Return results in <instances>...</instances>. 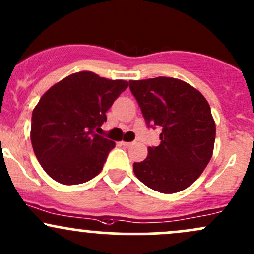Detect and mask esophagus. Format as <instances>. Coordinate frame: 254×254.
I'll list each match as a JSON object with an SVG mask.
<instances>
[{
  "label": "esophagus",
  "mask_w": 254,
  "mask_h": 254,
  "mask_svg": "<svg viewBox=\"0 0 254 254\" xmlns=\"http://www.w3.org/2000/svg\"><path fill=\"white\" fill-rule=\"evenodd\" d=\"M121 145L126 146V148H130L133 145V143H130V141H121Z\"/></svg>",
  "instance_id": "esophagus-1"
}]
</instances>
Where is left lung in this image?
Segmentation results:
<instances>
[{"mask_svg": "<svg viewBox=\"0 0 254 254\" xmlns=\"http://www.w3.org/2000/svg\"><path fill=\"white\" fill-rule=\"evenodd\" d=\"M148 126H160L159 146L134 162L135 177L150 189L174 193L201 176L213 154L215 122L208 102L189 83L173 77L129 81Z\"/></svg>", "mask_w": 254, "mask_h": 254, "instance_id": "left-lung-1", "label": "left lung"}]
</instances>
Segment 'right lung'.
Returning a JSON list of instances; mask_svg holds the SVG:
<instances>
[{"mask_svg":"<svg viewBox=\"0 0 254 254\" xmlns=\"http://www.w3.org/2000/svg\"><path fill=\"white\" fill-rule=\"evenodd\" d=\"M128 87L92 71L53 84L32 111V149L46 173L64 185L82 184L103 170L115 143L99 134L106 111Z\"/></svg>","mask_w":254,"mask_h":254,"instance_id":"1","label":"right lung"}]
</instances>
